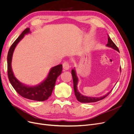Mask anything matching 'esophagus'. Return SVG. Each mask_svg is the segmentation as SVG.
I'll return each mask as SVG.
<instances>
[{
	"label": "esophagus",
	"instance_id": "1",
	"mask_svg": "<svg viewBox=\"0 0 134 134\" xmlns=\"http://www.w3.org/2000/svg\"><path fill=\"white\" fill-rule=\"evenodd\" d=\"M63 69L64 70H68L70 68V65H69V64L68 62H65L63 63Z\"/></svg>",
	"mask_w": 134,
	"mask_h": 134
}]
</instances>
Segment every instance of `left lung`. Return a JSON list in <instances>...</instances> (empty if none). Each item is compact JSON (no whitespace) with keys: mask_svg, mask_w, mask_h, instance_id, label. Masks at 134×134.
I'll return each instance as SVG.
<instances>
[{"mask_svg":"<svg viewBox=\"0 0 134 134\" xmlns=\"http://www.w3.org/2000/svg\"><path fill=\"white\" fill-rule=\"evenodd\" d=\"M106 46L109 47H111L113 48V49H114L120 52L118 47L116 46V45L114 43V42L112 41V40L110 38V37H109V36L108 35V42H107V44H106ZM120 71L121 70V67L120 69ZM71 75L72 76V79H73V84H74L73 85H74V90L75 95V97H76L77 100L79 101L80 102L91 103V102H97V101H99L100 100H102V99H104V98H106V97L109 94V93L111 92V91L110 92H109L106 95H104L102 97H87V96H83L81 94V93H79V92L78 90V89H77V85H78V78L76 76V71H75V69L71 70Z\"/></svg>","mask_w":134,"mask_h":134,"instance_id":"8db88e82","label":"left lung"}]
</instances>
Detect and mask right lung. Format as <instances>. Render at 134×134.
<instances>
[{"label":"right lung","mask_w":134,"mask_h":134,"mask_svg":"<svg viewBox=\"0 0 134 134\" xmlns=\"http://www.w3.org/2000/svg\"><path fill=\"white\" fill-rule=\"evenodd\" d=\"M29 28L24 30L17 40L10 46L7 56L8 76L9 80L15 91L24 98L37 101H43L47 99L51 96L52 92L55 87L56 80L58 77L62 74L63 65H58L52 67L48 73L47 78L42 82L35 86H28L23 84L15 78L12 69V60L14 50L18 42L24 37L25 35L30 33Z\"/></svg>","instance_id":"add662e5"}]
</instances>
